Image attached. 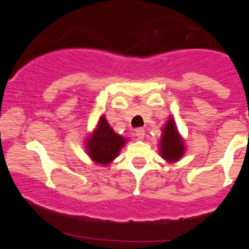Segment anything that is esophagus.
Returning <instances> with one entry per match:
<instances>
[{"instance_id": "34e87169", "label": "esophagus", "mask_w": 249, "mask_h": 249, "mask_svg": "<svg viewBox=\"0 0 249 249\" xmlns=\"http://www.w3.org/2000/svg\"><path fill=\"white\" fill-rule=\"evenodd\" d=\"M135 136L138 139H142V138L145 137V130L142 128H137L135 130Z\"/></svg>"}]
</instances>
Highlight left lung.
<instances>
[{
    "instance_id": "8db88e82",
    "label": "left lung",
    "mask_w": 249,
    "mask_h": 249,
    "mask_svg": "<svg viewBox=\"0 0 249 249\" xmlns=\"http://www.w3.org/2000/svg\"><path fill=\"white\" fill-rule=\"evenodd\" d=\"M162 131L161 141H160V154L166 162L172 163L179 161L185 154L186 147L172 117L166 121Z\"/></svg>"
}]
</instances>
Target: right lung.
Segmentation results:
<instances>
[{
	"instance_id": "obj_1",
	"label": "right lung",
	"mask_w": 249,
	"mask_h": 249,
	"mask_svg": "<svg viewBox=\"0 0 249 249\" xmlns=\"http://www.w3.org/2000/svg\"><path fill=\"white\" fill-rule=\"evenodd\" d=\"M125 142L127 139L115 134L104 115H102L96 129L86 139V149L95 163L107 165L119 155Z\"/></svg>"
}]
</instances>
